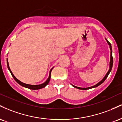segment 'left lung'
<instances>
[{"label":"left lung","mask_w":122,"mask_h":122,"mask_svg":"<svg viewBox=\"0 0 122 122\" xmlns=\"http://www.w3.org/2000/svg\"><path fill=\"white\" fill-rule=\"evenodd\" d=\"M105 39H106V40L107 41V42L108 43V44L109 46H110V50H111V54H110V68H109V70L108 71L107 73H106V75H105V76L104 77V78H103V79L102 80L100 81H99L98 83L96 84V85H93V86H90V87H87V88H81V87H79V86H75V85H72V84H71V85H72L73 87H75L76 88H77V89H84V90H86V89H91V88H96L97 87V86H99L100 84H102V83H103V82L105 80H106V79H107V77H108V76L109 74H110V73L111 71V69H112V65H113V57H112V46H111V44L110 42L108 41L107 40V39L106 38H105Z\"/></svg>","instance_id":"1"}]
</instances>
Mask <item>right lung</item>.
I'll use <instances>...</instances> for the list:
<instances>
[{"mask_svg": "<svg viewBox=\"0 0 122 122\" xmlns=\"http://www.w3.org/2000/svg\"><path fill=\"white\" fill-rule=\"evenodd\" d=\"M7 67H8V69L9 70V71L10 72L12 76L13 77V78L14 79V80L15 81H16V82H17L18 84H19V85H20L21 86H23V87H25L26 88H29V89H33V90H37V89H41V88H44L45 86H46V85L48 84V83L49 82V81L50 80V77H51V71H52V69H53V68H51V69H50V72H49V77L48 79H47L46 80V81H45L43 83L41 84H39V85H30V84H25V83H23V82H21L20 81H19V80L16 79V77H15V76L13 75V73H12V72H11V71L10 68V66H9V64H8V60L7 61Z\"/></svg>", "mask_w": 122, "mask_h": 122, "instance_id": "obj_1", "label": "right lung"}]
</instances>
